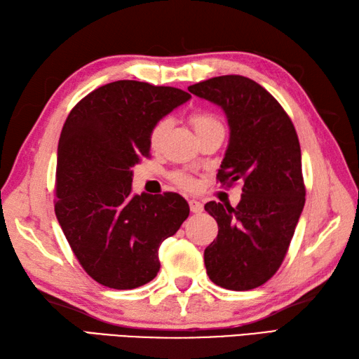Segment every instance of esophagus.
I'll list each match as a JSON object with an SVG mask.
<instances>
[{
    "label": "esophagus",
    "mask_w": 359,
    "mask_h": 359,
    "mask_svg": "<svg viewBox=\"0 0 359 359\" xmlns=\"http://www.w3.org/2000/svg\"><path fill=\"white\" fill-rule=\"evenodd\" d=\"M189 210H191V212H194V215H199V212L203 211V205L199 202V201H189Z\"/></svg>",
    "instance_id": "esophagus-1"
}]
</instances>
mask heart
I'll use <instances>...</instances> for the list:
<instances>
[{
  "label": "heart",
  "instance_id": "b5f03b06",
  "mask_svg": "<svg viewBox=\"0 0 359 359\" xmlns=\"http://www.w3.org/2000/svg\"><path fill=\"white\" fill-rule=\"evenodd\" d=\"M189 121H191V125L194 126L196 134L203 131V129H207V128L220 126L219 120L216 117H212L211 114H207V112H194V114H191ZM166 129H168V121L166 120H160V121H157L154 126H152L151 134H149V143H151L152 148L158 147V143L162 142V137H163ZM172 182L175 185H179L182 188H191L194 185L193 179L188 177V175L184 174V172H174L172 174Z\"/></svg>",
  "mask_w": 359,
  "mask_h": 359
}]
</instances>
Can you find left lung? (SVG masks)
<instances>
[{
  "mask_svg": "<svg viewBox=\"0 0 359 359\" xmlns=\"http://www.w3.org/2000/svg\"><path fill=\"white\" fill-rule=\"evenodd\" d=\"M188 90L224 109L230 142L217 179L243 184L236 208L205 205L219 226L203 253L207 273L219 287L256 288L284 261L306 203L296 129L276 98L242 75L215 77Z\"/></svg>",
  "mask_w": 359,
  "mask_h": 359,
  "instance_id": "8db88e82",
  "label": "left lung"
}]
</instances>
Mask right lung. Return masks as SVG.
Segmentation results:
<instances>
[{"label": "right lung", "instance_id": "right-lung-1", "mask_svg": "<svg viewBox=\"0 0 359 359\" xmlns=\"http://www.w3.org/2000/svg\"><path fill=\"white\" fill-rule=\"evenodd\" d=\"M189 98L177 88L118 80L81 98L65 121L55 215L75 257L98 284H148L160 269V243L189 215L175 193L131 194L133 166L149 157L152 126Z\"/></svg>", "mask_w": 359, "mask_h": 359}]
</instances>
